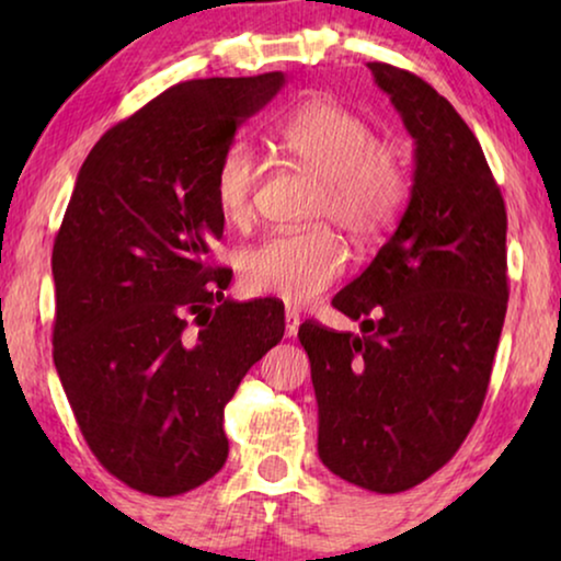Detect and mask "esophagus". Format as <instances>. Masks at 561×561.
<instances>
[{"label":"esophagus","mask_w":561,"mask_h":561,"mask_svg":"<svg viewBox=\"0 0 561 561\" xmlns=\"http://www.w3.org/2000/svg\"><path fill=\"white\" fill-rule=\"evenodd\" d=\"M298 327H301V317H298L296 306H286V336H296Z\"/></svg>","instance_id":"34e87169"}]
</instances>
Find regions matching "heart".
<instances>
[{
    "label": "heart",
    "mask_w": 561,
    "mask_h": 561,
    "mask_svg": "<svg viewBox=\"0 0 561 561\" xmlns=\"http://www.w3.org/2000/svg\"><path fill=\"white\" fill-rule=\"evenodd\" d=\"M275 140L298 165L317 173L321 191L313 217L332 219L352 240L386 237L409 204L411 179L396 145L375 137L363 114L332 99H309L275 127ZM263 163L248 142H232L214 171L221 219L242 227L255 211ZM347 271V248L332 229L275 232L240 255V280L255 296L306 304Z\"/></svg>",
    "instance_id": "b5f03b06"
}]
</instances>
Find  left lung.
Segmentation results:
<instances>
[{
	"mask_svg": "<svg viewBox=\"0 0 561 561\" xmlns=\"http://www.w3.org/2000/svg\"><path fill=\"white\" fill-rule=\"evenodd\" d=\"M416 140L393 237L332 306L363 336L298 329L336 478L403 493L449 462L480 416L508 309L505 202L478 137L416 73L367 64Z\"/></svg>",
	"mask_w": 561,
	"mask_h": 561,
	"instance_id": "1",
	"label": "left lung"
}]
</instances>
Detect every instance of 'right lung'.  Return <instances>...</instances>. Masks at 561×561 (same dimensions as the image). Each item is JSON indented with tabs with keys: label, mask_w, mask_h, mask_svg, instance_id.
<instances>
[{
	"label": "right lung",
	"mask_w": 561,
	"mask_h": 561,
	"mask_svg": "<svg viewBox=\"0 0 561 561\" xmlns=\"http://www.w3.org/2000/svg\"><path fill=\"white\" fill-rule=\"evenodd\" d=\"M280 71L194 79L106 129L53 242V363L89 449L140 493L171 497L227 462L225 405L286 332L278 298H225L214 171Z\"/></svg>",
	"instance_id": "right-lung-1"
}]
</instances>
